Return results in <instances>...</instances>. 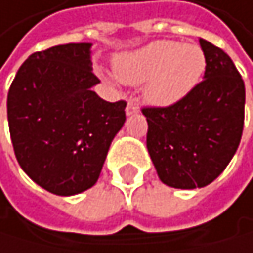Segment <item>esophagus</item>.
<instances>
[{"mask_svg":"<svg viewBox=\"0 0 253 253\" xmlns=\"http://www.w3.org/2000/svg\"><path fill=\"white\" fill-rule=\"evenodd\" d=\"M139 113V105L136 104L134 100H128V105H126V114L131 116V114H136Z\"/></svg>","mask_w":253,"mask_h":253,"instance_id":"34e87169","label":"esophagus"}]
</instances>
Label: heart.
<instances>
[{"instance_id": "heart-1", "label": "heart", "mask_w": 253, "mask_h": 253, "mask_svg": "<svg viewBox=\"0 0 253 253\" xmlns=\"http://www.w3.org/2000/svg\"><path fill=\"white\" fill-rule=\"evenodd\" d=\"M116 75L126 84H142L143 96L159 107L185 99L202 81L206 56L199 45L154 41L114 61Z\"/></svg>"}]
</instances>
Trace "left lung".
<instances>
[{"mask_svg":"<svg viewBox=\"0 0 253 253\" xmlns=\"http://www.w3.org/2000/svg\"><path fill=\"white\" fill-rule=\"evenodd\" d=\"M205 79L177 104L143 107L146 146L165 185L178 189L212 183L232 160L244 125V82L227 54L200 38Z\"/></svg>","mask_w":253,"mask_h":253,"instance_id":"left-lung-1","label":"left lung"}]
</instances>
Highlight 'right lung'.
<instances>
[{"label": "right lung", "mask_w": 253, "mask_h": 253, "mask_svg": "<svg viewBox=\"0 0 253 253\" xmlns=\"http://www.w3.org/2000/svg\"><path fill=\"white\" fill-rule=\"evenodd\" d=\"M91 44L35 51L7 94V119L19 167L56 195L91 188L111 140L125 122V100L107 102L91 86Z\"/></svg>", "instance_id": "right-lung-1"}]
</instances>
